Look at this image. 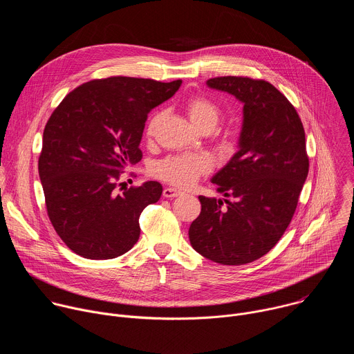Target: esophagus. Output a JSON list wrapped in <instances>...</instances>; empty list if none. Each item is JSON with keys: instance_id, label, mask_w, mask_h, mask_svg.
I'll list each match as a JSON object with an SVG mask.
<instances>
[{"instance_id": "1", "label": "esophagus", "mask_w": 354, "mask_h": 354, "mask_svg": "<svg viewBox=\"0 0 354 354\" xmlns=\"http://www.w3.org/2000/svg\"><path fill=\"white\" fill-rule=\"evenodd\" d=\"M162 194H164V197H171L172 198V197H176V196L182 194V192L179 189H176V187H165Z\"/></svg>"}]
</instances>
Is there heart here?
Here are the masks:
<instances>
[{"instance_id": "obj_1", "label": "heart", "mask_w": 354, "mask_h": 354, "mask_svg": "<svg viewBox=\"0 0 354 354\" xmlns=\"http://www.w3.org/2000/svg\"><path fill=\"white\" fill-rule=\"evenodd\" d=\"M186 112L192 124L200 130L201 127H216L220 119L218 108L206 97H192L186 104ZM162 113H157L147 124V136L151 138L154 136ZM212 169L210 160L203 154H182L168 157L154 167V174L160 179L172 183L175 186L186 187L194 183L201 175Z\"/></svg>"}]
</instances>
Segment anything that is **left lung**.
Returning <instances> with one entry per match:
<instances>
[{
    "instance_id": "1",
    "label": "left lung",
    "mask_w": 354,
    "mask_h": 354,
    "mask_svg": "<svg viewBox=\"0 0 354 354\" xmlns=\"http://www.w3.org/2000/svg\"><path fill=\"white\" fill-rule=\"evenodd\" d=\"M206 84L242 102L243 119L238 151L212 178L225 198L198 196L201 212L189 239L201 257L238 266L266 255L287 230L310 168L306 133L288 99L268 81L216 77Z\"/></svg>"
}]
</instances>
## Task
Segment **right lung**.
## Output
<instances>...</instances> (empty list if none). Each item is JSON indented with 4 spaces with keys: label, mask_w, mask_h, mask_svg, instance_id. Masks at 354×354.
Returning <instances> with one entry per match:
<instances>
[{
    "label": "right lung",
    "mask_w": 354,
    "mask_h": 354,
    "mask_svg": "<svg viewBox=\"0 0 354 354\" xmlns=\"http://www.w3.org/2000/svg\"><path fill=\"white\" fill-rule=\"evenodd\" d=\"M182 81L111 77L70 92L43 131L39 178L50 221L63 242L86 259H113L140 236V214L157 203L160 182L118 193L120 174L141 161L147 115ZM122 185V183H120Z\"/></svg>",
    "instance_id": "1"
}]
</instances>
